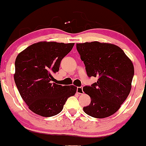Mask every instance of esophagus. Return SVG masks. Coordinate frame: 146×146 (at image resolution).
<instances>
[{
    "instance_id": "34e87169",
    "label": "esophagus",
    "mask_w": 146,
    "mask_h": 146,
    "mask_svg": "<svg viewBox=\"0 0 146 146\" xmlns=\"http://www.w3.org/2000/svg\"><path fill=\"white\" fill-rule=\"evenodd\" d=\"M76 92H77L78 94H83V87H78L77 89H76Z\"/></svg>"
}]
</instances>
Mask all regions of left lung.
<instances>
[{"mask_svg":"<svg viewBox=\"0 0 146 146\" xmlns=\"http://www.w3.org/2000/svg\"><path fill=\"white\" fill-rule=\"evenodd\" d=\"M76 49L86 66L89 77H97L83 91L91 98L83 108L88 115L98 119L108 117L120 108L132 88L134 65L117 45L93 41L76 43Z\"/></svg>","mask_w":146,"mask_h":146,"instance_id":"8db88e82","label":"left lung"}]
</instances>
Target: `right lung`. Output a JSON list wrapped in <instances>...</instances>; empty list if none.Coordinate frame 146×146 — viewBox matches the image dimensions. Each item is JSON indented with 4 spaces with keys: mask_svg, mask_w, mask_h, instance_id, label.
<instances>
[{
    "mask_svg": "<svg viewBox=\"0 0 146 146\" xmlns=\"http://www.w3.org/2000/svg\"><path fill=\"white\" fill-rule=\"evenodd\" d=\"M74 43L42 41L34 43L18 54L15 60L16 86L31 111L50 117L62 111L67 99L76 92L74 86L53 83V74Z\"/></svg>",
    "mask_w": 146,
    "mask_h": 146,
    "instance_id": "add662e5",
    "label": "right lung"
}]
</instances>
